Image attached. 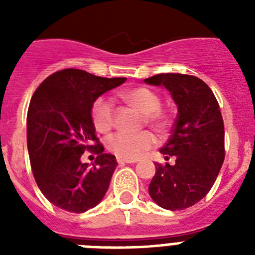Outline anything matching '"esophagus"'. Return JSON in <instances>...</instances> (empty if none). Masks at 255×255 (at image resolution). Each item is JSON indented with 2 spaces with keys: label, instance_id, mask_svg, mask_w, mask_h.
<instances>
[{
  "label": "esophagus",
  "instance_id": "34e87169",
  "mask_svg": "<svg viewBox=\"0 0 255 255\" xmlns=\"http://www.w3.org/2000/svg\"><path fill=\"white\" fill-rule=\"evenodd\" d=\"M118 163L120 165H123V164H133L136 163V160H127V159H122V157H118Z\"/></svg>",
  "mask_w": 255,
  "mask_h": 255
}]
</instances>
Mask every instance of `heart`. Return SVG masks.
<instances>
[{
    "instance_id": "heart-1",
    "label": "heart",
    "mask_w": 255,
    "mask_h": 255,
    "mask_svg": "<svg viewBox=\"0 0 255 255\" xmlns=\"http://www.w3.org/2000/svg\"><path fill=\"white\" fill-rule=\"evenodd\" d=\"M123 102L144 115L143 122L149 124L159 133H165L170 127V116L161 106V98L148 87H133L119 94ZM91 118L94 127L100 133H108L115 126V108L107 98H99L92 106ZM156 137L149 131L139 133L118 132L107 140L108 149L118 157L137 159L155 147Z\"/></svg>"
}]
</instances>
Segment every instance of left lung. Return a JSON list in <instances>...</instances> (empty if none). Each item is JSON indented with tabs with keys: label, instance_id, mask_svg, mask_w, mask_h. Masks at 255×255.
<instances>
[{
	"label": "left lung",
	"instance_id": "left-lung-1",
	"mask_svg": "<svg viewBox=\"0 0 255 255\" xmlns=\"http://www.w3.org/2000/svg\"><path fill=\"white\" fill-rule=\"evenodd\" d=\"M148 85H163L178 112L172 135L160 152L174 164H156L149 196L168 210H182L208 194L225 159V129L213 91L200 78L186 74H157Z\"/></svg>",
	"mask_w": 255,
	"mask_h": 255
}]
</instances>
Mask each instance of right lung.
<instances>
[{
	"label": "right lung",
	"instance_id": "obj_1",
	"mask_svg": "<svg viewBox=\"0 0 255 255\" xmlns=\"http://www.w3.org/2000/svg\"><path fill=\"white\" fill-rule=\"evenodd\" d=\"M126 78H102L77 69L51 74L38 86L27 110V151L34 178L53 205L83 213L107 192L116 159L103 153L95 135L92 104ZM86 150L98 154L82 163Z\"/></svg>",
	"mask_w": 255,
	"mask_h": 255
}]
</instances>
